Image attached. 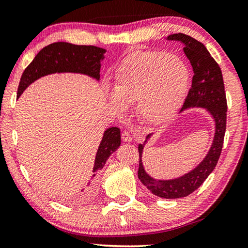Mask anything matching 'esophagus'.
Listing matches in <instances>:
<instances>
[{"label":"esophagus","mask_w":248,"mask_h":248,"mask_svg":"<svg viewBox=\"0 0 248 248\" xmlns=\"http://www.w3.org/2000/svg\"><path fill=\"white\" fill-rule=\"evenodd\" d=\"M121 138H123L124 142H131L132 141V137L128 131H124L123 134H121Z\"/></svg>","instance_id":"34e87169"}]
</instances>
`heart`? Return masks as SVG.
<instances>
[{"instance_id": "b5f03b06", "label": "heart", "mask_w": 248, "mask_h": 248, "mask_svg": "<svg viewBox=\"0 0 248 248\" xmlns=\"http://www.w3.org/2000/svg\"><path fill=\"white\" fill-rule=\"evenodd\" d=\"M190 85V70L182 58L164 51H136L117 69L107 98L116 110L137 102L143 123L161 125L177 114Z\"/></svg>"}]
</instances>
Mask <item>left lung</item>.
I'll return each instance as SVG.
<instances>
[{
    "label": "left lung",
    "instance_id": "1",
    "mask_svg": "<svg viewBox=\"0 0 248 248\" xmlns=\"http://www.w3.org/2000/svg\"><path fill=\"white\" fill-rule=\"evenodd\" d=\"M166 40L178 41L184 45V52L190 61L194 71L191 89L180 114L190 108H202L209 112L215 121V136L208 153L195 169L178 177L156 179L148 174L142 162V154L152 134L146 136L143 144H139L138 150L140 161L138 177L141 183L155 196L165 199H177L187 197L198 189L215 170L223 146L228 106L221 69L203 44L182 32L167 36Z\"/></svg>",
    "mask_w": 248,
    "mask_h": 248
}]
</instances>
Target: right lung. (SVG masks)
Returning a JSON list of instances; mask_svg holds the SVG:
<instances>
[{
  "mask_svg": "<svg viewBox=\"0 0 248 248\" xmlns=\"http://www.w3.org/2000/svg\"><path fill=\"white\" fill-rule=\"evenodd\" d=\"M106 49L95 46H78L69 43H53L40 50L23 72L18 85L17 97L23 94L37 79L54 73H77L87 75L99 81L100 66L105 58ZM121 144L120 129L117 127L108 128L104 131L97 153L95 156L93 176L78 195L74 197L75 200L84 201L92 198L97 188L96 174L103 170L109 156L119 148Z\"/></svg>",
  "mask_w": 248,
  "mask_h": 248,
  "instance_id": "obj_1",
  "label": "right lung"
}]
</instances>
